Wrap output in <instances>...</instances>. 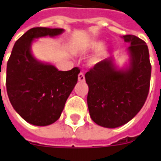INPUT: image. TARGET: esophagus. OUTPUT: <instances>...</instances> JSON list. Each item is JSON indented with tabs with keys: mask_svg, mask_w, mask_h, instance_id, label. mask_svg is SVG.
I'll list each match as a JSON object with an SVG mask.
<instances>
[{
	"mask_svg": "<svg viewBox=\"0 0 161 161\" xmlns=\"http://www.w3.org/2000/svg\"><path fill=\"white\" fill-rule=\"evenodd\" d=\"M85 74H84L83 72H80V73L78 74V81H79V82H85Z\"/></svg>",
	"mask_w": 161,
	"mask_h": 161,
	"instance_id": "1",
	"label": "esophagus"
}]
</instances>
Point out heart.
Wrapping results in <instances>:
<instances>
[{"label": "heart", "instance_id": "obj_1", "mask_svg": "<svg viewBox=\"0 0 161 161\" xmlns=\"http://www.w3.org/2000/svg\"><path fill=\"white\" fill-rule=\"evenodd\" d=\"M103 45V42L101 40H95V41H91L89 43H87L86 47L91 49H99L96 51L94 55L91 59V63L92 64H96L99 62H100L108 53V47Z\"/></svg>", "mask_w": 161, "mask_h": 161}]
</instances>
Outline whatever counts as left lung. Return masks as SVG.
Returning <instances> with one entry per match:
<instances>
[{
  "label": "left lung",
  "mask_w": 161,
  "mask_h": 161,
  "mask_svg": "<svg viewBox=\"0 0 161 161\" xmlns=\"http://www.w3.org/2000/svg\"><path fill=\"white\" fill-rule=\"evenodd\" d=\"M122 39L130 44L129 66L118 69L109 57L85 74L91 118L99 126L110 129L122 126L135 117L150 88L152 66L146 43L134 35H124Z\"/></svg>",
  "instance_id": "8db88e82"
}]
</instances>
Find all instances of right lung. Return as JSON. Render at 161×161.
<instances>
[{
	"mask_svg": "<svg viewBox=\"0 0 161 161\" xmlns=\"http://www.w3.org/2000/svg\"><path fill=\"white\" fill-rule=\"evenodd\" d=\"M64 31L59 28L35 27L16 40L7 63L6 87L12 107L26 122L47 126L62 114L67 99L77 83L78 68L61 71L31 53L34 39L55 37Z\"/></svg>",
	"mask_w": 161,
	"mask_h": 161,
	"instance_id": "add662e5",
	"label": "right lung"
}]
</instances>
